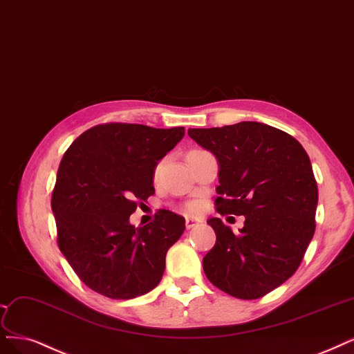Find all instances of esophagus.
Listing matches in <instances>:
<instances>
[{
    "label": "esophagus",
    "mask_w": 354,
    "mask_h": 354,
    "mask_svg": "<svg viewBox=\"0 0 354 354\" xmlns=\"http://www.w3.org/2000/svg\"><path fill=\"white\" fill-rule=\"evenodd\" d=\"M201 223V219H194V218H186V228H193L196 227Z\"/></svg>",
    "instance_id": "34e87169"
}]
</instances>
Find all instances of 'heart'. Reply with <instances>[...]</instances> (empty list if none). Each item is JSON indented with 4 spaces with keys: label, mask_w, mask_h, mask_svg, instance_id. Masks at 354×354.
<instances>
[{
    "label": "heart",
    "mask_w": 354,
    "mask_h": 354,
    "mask_svg": "<svg viewBox=\"0 0 354 354\" xmlns=\"http://www.w3.org/2000/svg\"><path fill=\"white\" fill-rule=\"evenodd\" d=\"M185 209L187 212H190V214H196V212H199L202 209V202L201 201H190V202L186 203Z\"/></svg>",
    "instance_id": "heart-1"
}]
</instances>
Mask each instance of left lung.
Instances as JSON below:
<instances>
[{
  "label": "left lung",
  "instance_id": "8db88e82",
  "mask_svg": "<svg viewBox=\"0 0 354 354\" xmlns=\"http://www.w3.org/2000/svg\"><path fill=\"white\" fill-rule=\"evenodd\" d=\"M189 136L219 162L216 212L246 218L239 234L209 219L216 241L205 275L230 296L259 299L297 271L313 237L318 185L309 156L288 133L256 121Z\"/></svg>",
  "mask_w": 354,
  "mask_h": 354
}]
</instances>
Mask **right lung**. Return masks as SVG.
Instances as JSON below:
<instances>
[{"instance_id": "1", "label": "right lung", "mask_w": 354, "mask_h": 354, "mask_svg": "<svg viewBox=\"0 0 354 354\" xmlns=\"http://www.w3.org/2000/svg\"><path fill=\"white\" fill-rule=\"evenodd\" d=\"M183 136L185 127L105 123L82 133L66 151L51 198L57 243L96 293L124 300L160 284L185 218L160 209L152 223L136 228L129 216L153 194L156 162Z\"/></svg>"}]
</instances>
